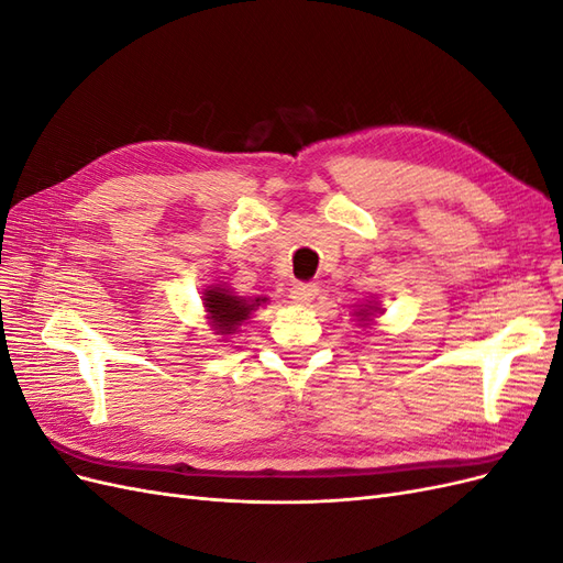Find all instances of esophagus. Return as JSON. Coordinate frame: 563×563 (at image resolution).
Instances as JSON below:
<instances>
[{
    "label": "esophagus",
    "mask_w": 563,
    "mask_h": 563,
    "mask_svg": "<svg viewBox=\"0 0 563 563\" xmlns=\"http://www.w3.org/2000/svg\"><path fill=\"white\" fill-rule=\"evenodd\" d=\"M317 296H319V288H317V286H312V284H296V286L291 288V298H294V302L308 305V302H312Z\"/></svg>",
    "instance_id": "esophagus-1"
}]
</instances>
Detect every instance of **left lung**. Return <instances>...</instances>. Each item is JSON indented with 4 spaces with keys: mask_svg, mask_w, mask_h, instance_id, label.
Wrapping results in <instances>:
<instances>
[{
    "mask_svg": "<svg viewBox=\"0 0 563 563\" xmlns=\"http://www.w3.org/2000/svg\"><path fill=\"white\" fill-rule=\"evenodd\" d=\"M383 312H385V310H383L380 300L368 298V300H364V302H360V305H354L352 317L356 319V323H360V327H368V323H373V319L380 317Z\"/></svg>",
    "mask_w": 563,
    "mask_h": 563,
    "instance_id": "8db88e82",
    "label": "left lung"
}]
</instances>
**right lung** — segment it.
Instances as JSON below:
<instances>
[{
  "instance_id": "obj_1",
  "label": "right lung",
  "mask_w": 563,
  "mask_h": 563,
  "mask_svg": "<svg viewBox=\"0 0 563 563\" xmlns=\"http://www.w3.org/2000/svg\"><path fill=\"white\" fill-rule=\"evenodd\" d=\"M267 296H236L225 284H209L201 294L203 317L216 335H223V340L232 333L240 331L242 323L251 319V314L267 305Z\"/></svg>"
}]
</instances>
